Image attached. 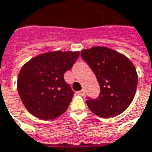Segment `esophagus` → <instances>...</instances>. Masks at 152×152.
Returning a JSON list of instances; mask_svg holds the SVG:
<instances>
[{
  "mask_svg": "<svg viewBox=\"0 0 152 152\" xmlns=\"http://www.w3.org/2000/svg\"><path fill=\"white\" fill-rule=\"evenodd\" d=\"M77 95H80V96H84L85 95V91L84 90H81V91H79V92H76Z\"/></svg>",
  "mask_w": 152,
  "mask_h": 152,
  "instance_id": "esophagus-1",
  "label": "esophagus"
}]
</instances>
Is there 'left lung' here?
<instances>
[{"label":"left lung","mask_w":152,"mask_h":152,"mask_svg":"<svg viewBox=\"0 0 152 152\" xmlns=\"http://www.w3.org/2000/svg\"><path fill=\"white\" fill-rule=\"evenodd\" d=\"M81 56L96 75L99 96L86 97L90 110L101 118L115 117L126 110L135 95L138 83L136 70L126 56L107 47H92Z\"/></svg>","instance_id":"left-lung-1"}]
</instances>
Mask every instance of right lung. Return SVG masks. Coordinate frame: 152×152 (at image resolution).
<instances>
[{
    "label": "right lung",
    "instance_id": "right-lung-1",
    "mask_svg": "<svg viewBox=\"0 0 152 152\" xmlns=\"http://www.w3.org/2000/svg\"><path fill=\"white\" fill-rule=\"evenodd\" d=\"M79 52L54 51L34 57L19 72L18 91L25 107L41 119H53L66 112L74 92L64 80Z\"/></svg>",
    "mask_w": 152,
    "mask_h": 152
}]
</instances>
